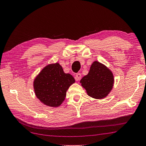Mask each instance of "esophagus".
Masks as SVG:
<instances>
[{
	"instance_id": "obj_1",
	"label": "esophagus",
	"mask_w": 146,
	"mask_h": 146,
	"mask_svg": "<svg viewBox=\"0 0 146 146\" xmlns=\"http://www.w3.org/2000/svg\"><path fill=\"white\" fill-rule=\"evenodd\" d=\"M75 79L76 81H79L81 79V74L80 73H77L76 74V76H75Z\"/></svg>"
}]
</instances>
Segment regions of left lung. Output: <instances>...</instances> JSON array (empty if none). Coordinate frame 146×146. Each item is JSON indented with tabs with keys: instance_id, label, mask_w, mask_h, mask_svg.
<instances>
[{
	"instance_id": "1",
	"label": "left lung",
	"mask_w": 146,
	"mask_h": 146,
	"mask_svg": "<svg viewBox=\"0 0 146 146\" xmlns=\"http://www.w3.org/2000/svg\"><path fill=\"white\" fill-rule=\"evenodd\" d=\"M80 82L90 97L102 99L112 89L114 76L106 65L95 61L91 65L88 74L81 79Z\"/></svg>"
}]
</instances>
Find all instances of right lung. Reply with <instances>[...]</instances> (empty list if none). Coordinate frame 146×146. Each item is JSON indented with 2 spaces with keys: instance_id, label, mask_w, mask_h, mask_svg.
Instances as JSON below:
<instances>
[{
  "instance_id": "1",
  "label": "right lung",
  "mask_w": 146,
  "mask_h": 146,
  "mask_svg": "<svg viewBox=\"0 0 146 146\" xmlns=\"http://www.w3.org/2000/svg\"><path fill=\"white\" fill-rule=\"evenodd\" d=\"M74 82L72 76L65 73L58 63L49 64L34 79L35 94L45 105L58 107L64 101L68 88Z\"/></svg>"
}]
</instances>
